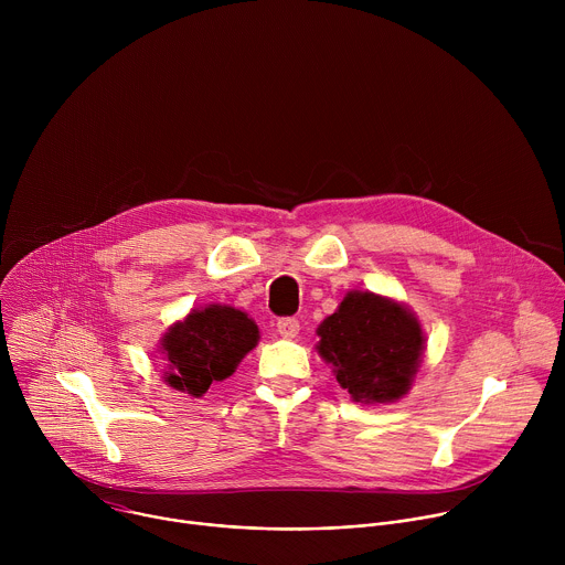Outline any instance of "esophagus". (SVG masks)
<instances>
[{
  "mask_svg": "<svg viewBox=\"0 0 565 565\" xmlns=\"http://www.w3.org/2000/svg\"><path fill=\"white\" fill-rule=\"evenodd\" d=\"M277 331H279L281 338L292 340V338L299 335V321H297L295 317H281V319L277 321Z\"/></svg>",
  "mask_w": 565,
  "mask_h": 565,
  "instance_id": "1",
  "label": "esophagus"
}]
</instances>
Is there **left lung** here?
Here are the masks:
<instances>
[{
  "mask_svg": "<svg viewBox=\"0 0 565 565\" xmlns=\"http://www.w3.org/2000/svg\"><path fill=\"white\" fill-rule=\"evenodd\" d=\"M317 335V353L362 405L405 397L425 351L420 321L407 306L362 290L349 292Z\"/></svg>",
  "mask_w": 565,
  "mask_h": 565,
  "instance_id": "left-lung-1",
  "label": "left lung"
}]
</instances>
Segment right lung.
Wrapping results in <instances>:
<instances>
[{"instance_id": "1", "label": "right lung", "mask_w": 565, "mask_h": 565, "mask_svg": "<svg viewBox=\"0 0 565 565\" xmlns=\"http://www.w3.org/2000/svg\"><path fill=\"white\" fill-rule=\"evenodd\" d=\"M257 342L259 329L244 310L221 303L192 310L160 340L168 360L166 382L201 397L212 382L230 377Z\"/></svg>"}]
</instances>
